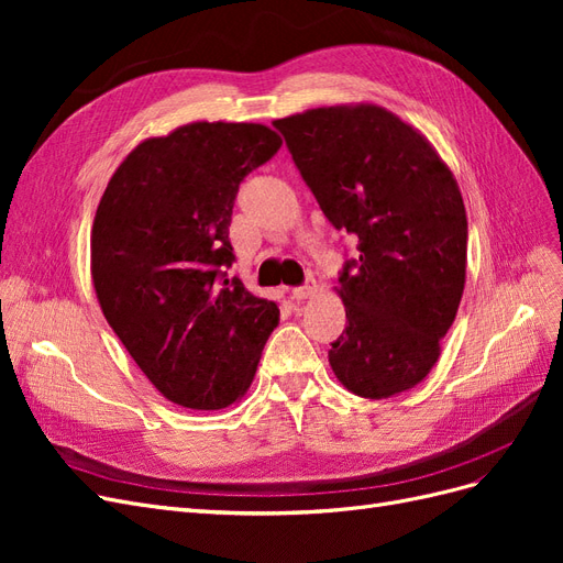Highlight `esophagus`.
<instances>
[{
  "label": "esophagus",
  "mask_w": 563,
  "mask_h": 563,
  "mask_svg": "<svg viewBox=\"0 0 563 563\" xmlns=\"http://www.w3.org/2000/svg\"><path fill=\"white\" fill-rule=\"evenodd\" d=\"M314 294H317V282H314V279H310L305 286H298V288H294V291H291V296H294L296 300H308V298H312Z\"/></svg>",
  "instance_id": "34e87169"
}]
</instances>
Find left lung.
Returning a JSON list of instances; mask_svg holds the SVG:
<instances>
[{
  "label": "left lung",
  "mask_w": 563,
  "mask_h": 563,
  "mask_svg": "<svg viewBox=\"0 0 563 563\" xmlns=\"http://www.w3.org/2000/svg\"><path fill=\"white\" fill-rule=\"evenodd\" d=\"M333 228L360 236L340 275L347 327L329 350L352 395L387 399L428 378L457 314L467 213L457 180L424 135L373 103L275 119Z\"/></svg>",
  "instance_id": "8db88e82"
}]
</instances>
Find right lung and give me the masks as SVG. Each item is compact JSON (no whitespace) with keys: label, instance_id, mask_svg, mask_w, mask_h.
I'll return each instance as SVG.
<instances>
[{"label":"right lung","instance_id":"right-lung-1","mask_svg":"<svg viewBox=\"0 0 563 563\" xmlns=\"http://www.w3.org/2000/svg\"><path fill=\"white\" fill-rule=\"evenodd\" d=\"M282 147L251 122H192L135 145L91 228V279L112 331L162 397L192 411L240 401L279 308L225 279L240 183Z\"/></svg>","mask_w":563,"mask_h":563}]
</instances>
